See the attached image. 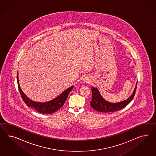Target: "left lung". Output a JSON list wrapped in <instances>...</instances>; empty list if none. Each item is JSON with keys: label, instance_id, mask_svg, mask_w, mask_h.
Listing matches in <instances>:
<instances>
[{"label": "left lung", "instance_id": "obj_1", "mask_svg": "<svg viewBox=\"0 0 156 156\" xmlns=\"http://www.w3.org/2000/svg\"><path fill=\"white\" fill-rule=\"evenodd\" d=\"M137 82L136 84L135 90L132 94L127 99L124 101L118 102V103H110L106 101L105 99L101 97V94L97 88L92 87V100L90 101V104L91 107L95 110H97L99 112H115L118 110H121L125 107H126L131 102L135 97V93L136 91Z\"/></svg>", "mask_w": 156, "mask_h": 156}]
</instances>
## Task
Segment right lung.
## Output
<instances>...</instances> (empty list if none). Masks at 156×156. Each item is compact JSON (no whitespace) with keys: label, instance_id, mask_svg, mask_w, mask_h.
Here are the masks:
<instances>
[{"label":"right lung","instance_id":"right-lung-1","mask_svg":"<svg viewBox=\"0 0 156 156\" xmlns=\"http://www.w3.org/2000/svg\"><path fill=\"white\" fill-rule=\"evenodd\" d=\"M17 80L19 90L20 91V94L23 101L25 102V104L28 107H30L33 110L41 114H51L59 110V108H61L63 106L65 102L67 99L69 94L72 91V89H73V86L68 88L66 90H65L61 94H60L59 96L51 101L38 103L30 100L25 95L24 93L21 90L19 82L18 72L17 73Z\"/></svg>","mask_w":156,"mask_h":156}]
</instances>
